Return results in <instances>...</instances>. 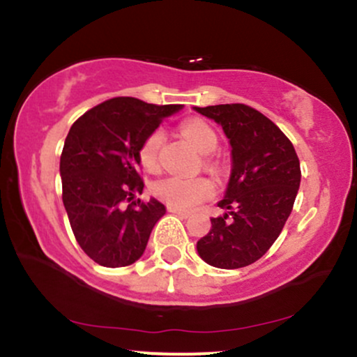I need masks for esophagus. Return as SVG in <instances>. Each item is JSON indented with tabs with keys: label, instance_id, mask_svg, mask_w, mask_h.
<instances>
[{
	"label": "esophagus",
	"instance_id": "34e87169",
	"mask_svg": "<svg viewBox=\"0 0 357 357\" xmlns=\"http://www.w3.org/2000/svg\"><path fill=\"white\" fill-rule=\"evenodd\" d=\"M167 211L174 213V215H178L179 218H190L191 216V211L181 210V208H178V206H167Z\"/></svg>",
	"mask_w": 357,
	"mask_h": 357
}]
</instances>
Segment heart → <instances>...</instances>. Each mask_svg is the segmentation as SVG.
Masks as SVG:
<instances>
[{"mask_svg":"<svg viewBox=\"0 0 357 357\" xmlns=\"http://www.w3.org/2000/svg\"><path fill=\"white\" fill-rule=\"evenodd\" d=\"M181 134L202 154H210L218 146V136H216L215 129L199 119L184 121L181 124ZM162 139H165L162 130L155 129L142 141L141 147H139V161L144 169L154 171L158 167V154ZM206 165H211L210 159L206 161ZM153 191L159 199L171 204V206L195 208L208 196H211L213 184L206 178L166 176V178L158 179L154 183Z\"/></svg>","mask_w":357,"mask_h":357,"instance_id":"b5f03b06","label":"heart"}]
</instances>
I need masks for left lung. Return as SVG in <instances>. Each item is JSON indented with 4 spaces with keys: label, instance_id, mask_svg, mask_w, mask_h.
I'll return each instance as SVG.
<instances>
[{
    "label": "left lung",
    "instance_id": "8db88e82",
    "mask_svg": "<svg viewBox=\"0 0 357 357\" xmlns=\"http://www.w3.org/2000/svg\"><path fill=\"white\" fill-rule=\"evenodd\" d=\"M221 126L231 146V174L225 213L196 243L216 268H241L267 253L278 238L301 186V162L292 142L258 110L245 104L195 107Z\"/></svg>",
    "mask_w": 357,
    "mask_h": 357
}]
</instances>
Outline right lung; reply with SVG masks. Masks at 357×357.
Instances as JSON below:
<instances>
[{"mask_svg": "<svg viewBox=\"0 0 357 357\" xmlns=\"http://www.w3.org/2000/svg\"><path fill=\"white\" fill-rule=\"evenodd\" d=\"M181 105L134 97L102 102L77 119L60 155L61 199L77 241L102 267L132 265L144 253L166 206L137 198L144 190L139 147Z\"/></svg>", "mask_w": 357, "mask_h": 357, "instance_id": "1", "label": "right lung"}]
</instances>
